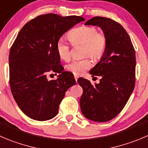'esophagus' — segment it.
<instances>
[{"mask_svg": "<svg viewBox=\"0 0 148 148\" xmlns=\"http://www.w3.org/2000/svg\"><path fill=\"white\" fill-rule=\"evenodd\" d=\"M78 76L77 75H76V74H74V79H75V80H76V82H77V79H78Z\"/></svg>", "mask_w": 148, "mask_h": 148, "instance_id": "obj_1", "label": "esophagus"}]
</instances>
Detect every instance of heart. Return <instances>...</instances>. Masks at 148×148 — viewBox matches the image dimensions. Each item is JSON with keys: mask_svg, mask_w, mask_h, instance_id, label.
Wrapping results in <instances>:
<instances>
[{"mask_svg": "<svg viewBox=\"0 0 148 148\" xmlns=\"http://www.w3.org/2000/svg\"><path fill=\"white\" fill-rule=\"evenodd\" d=\"M69 38L73 44H82L84 45V55L96 60L103 56L106 46V38L103 34H99L94 27H78L69 34ZM56 51L59 56L64 61L70 58V48L63 38L58 39L56 43ZM92 66V63L88 58L73 60L67 65V69L76 75H80L85 70Z\"/></svg>", "mask_w": 148, "mask_h": 148, "instance_id": "b5f03b06", "label": "heart"}]
</instances>
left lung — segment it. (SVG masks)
<instances>
[{"mask_svg": "<svg viewBox=\"0 0 148 148\" xmlns=\"http://www.w3.org/2000/svg\"><path fill=\"white\" fill-rule=\"evenodd\" d=\"M84 25L100 27L106 46L100 61L90 71L92 77H101L100 82L93 86L87 79L77 80L83 89L80 108L87 119L106 122L121 112L134 90L135 51L127 31L116 21L95 16Z\"/></svg>", "mask_w": 148, "mask_h": 148, "instance_id": "left-lung-1", "label": "left lung"}]
</instances>
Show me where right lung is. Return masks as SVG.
I'll list each match as a JSON object with an SVG mask.
<instances>
[{
    "instance_id": "right-lung-1",
    "label": "right lung",
    "mask_w": 148,
    "mask_h": 148,
    "mask_svg": "<svg viewBox=\"0 0 148 148\" xmlns=\"http://www.w3.org/2000/svg\"><path fill=\"white\" fill-rule=\"evenodd\" d=\"M84 18L54 14L39 16L18 32L9 53L10 86L14 98L25 115L47 121L58 114L66 90L76 84L72 73L60 64L56 43L61 36ZM59 74L56 80L47 75Z\"/></svg>"
}]
</instances>
